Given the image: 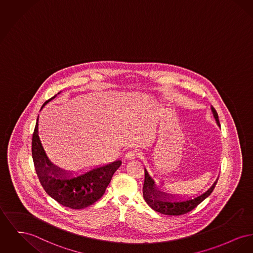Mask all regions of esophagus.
<instances>
[{"mask_svg":"<svg viewBox=\"0 0 253 253\" xmlns=\"http://www.w3.org/2000/svg\"><path fill=\"white\" fill-rule=\"evenodd\" d=\"M140 155H141V153H140L139 151H136V150L129 151V152L125 155V159L132 161V160H134V159H136V158H139Z\"/></svg>","mask_w":253,"mask_h":253,"instance_id":"esophagus-1","label":"esophagus"}]
</instances>
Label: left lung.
<instances>
[{
    "mask_svg": "<svg viewBox=\"0 0 253 253\" xmlns=\"http://www.w3.org/2000/svg\"><path fill=\"white\" fill-rule=\"evenodd\" d=\"M211 111L214 119L217 122V125L221 127L218 114L212 106H211ZM144 171H145V179H144L142 191H143V198L145 202L147 203L149 207L154 209L155 211L160 212L164 215H173V216L185 214L191 211L199 204H201L205 199H207L208 196L212 193L219 178L218 177L216 178V180L212 183V185L207 191L197 196L189 197L188 199L181 200L178 197L177 198L175 195L165 193L164 191H162L156 185L155 180L149 175L148 171L146 169H144Z\"/></svg>",
    "mask_w": 253,
    "mask_h": 253,
    "instance_id": "obj_1",
    "label": "left lung"
}]
</instances>
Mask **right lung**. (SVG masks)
<instances>
[{
    "label": "right lung",
    "mask_w": 253,
    "mask_h": 253,
    "mask_svg": "<svg viewBox=\"0 0 253 253\" xmlns=\"http://www.w3.org/2000/svg\"><path fill=\"white\" fill-rule=\"evenodd\" d=\"M56 95L46 100L42 108ZM31 151L36 174L45 192L60 205L72 209L87 208L98 201L105 193L114 173L121 165V161L119 160L77 176L61 169L45 155L38 135V119L32 135Z\"/></svg>",
    "instance_id": "obj_1"
}]
</instances>
